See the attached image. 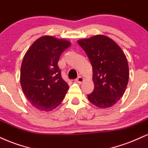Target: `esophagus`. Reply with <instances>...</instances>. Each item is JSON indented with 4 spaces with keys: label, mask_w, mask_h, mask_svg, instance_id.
<instances>
[{
    "label": "esophagus",
    "mask_w": 148,
    "mask_h": 148,
    "mask_svg": "<svg viewBox=\"0 0 148 148\" xmlns=\"http://www.w3.org/2000/svg\"><path fill=\"white\" fill-rule=\"evenodd\" d=\"M83 81H84V79H83V77H82L81 76H79L77 79H75V82L77 83H79V84H81V83L83 82Z\"/></svg>",
    "instance_id": "obj_1"
}]
</instances>
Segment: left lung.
<instances>
[{"mask_svg": "<svg viewBox=\"0 0 148 148\" xmlns=\"http://www.w3.org/2000/svg\"><path fill=\"white\" fill-rule=\"evenodd\" d=\"M93 67L94 89L87 95L99 108L112 107L123 96L129 80V66L121 48L112 39L95 35L79 40Z\"/></svg>", "mask_w": 148, "mask_h": 148, "instance_id": "obj_1", "label": "left lung"}]
</instances>
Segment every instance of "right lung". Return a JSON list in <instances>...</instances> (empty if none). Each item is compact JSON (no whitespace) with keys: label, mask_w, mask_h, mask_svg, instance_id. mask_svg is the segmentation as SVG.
<instances>
[{"label":"right lung","mask_w":148,"mask_h":148,"mask_svg":"<svg viewBox=\"0 0 148 148\" xmlns=\"http://www.w3.org/2000/svg\"><path fill=\"white\" fill-rule=\"evenodd\" d=\"M70 46L66 40L43 36L32 43L23 57L21 85L28 101L39 110H53L66 94L69 86L57 63Z\"/></svg>","instance_id":"obj_1"}]
</instances>
